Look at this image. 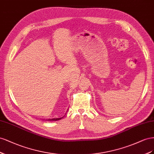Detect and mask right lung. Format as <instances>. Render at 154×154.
Here are the masks:
<instances>
[{
	"mask_svg": "<svg viewBox=\"0 0 154 154\" xmlns=\"http://www.w3.org/2000/svg\"><path fill=\"white\" fill-rule=\"evenodd\" d=\"M61 118L63 117H60V118H54V119H47L48 121H57V120H60Z\"/></svg>",
	"mask_w": 154,
	"mask_h": 154,
	"instance_id": "add662e5",
	"label": "right lung"
}]
</instances>
